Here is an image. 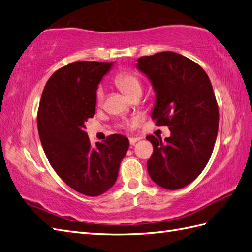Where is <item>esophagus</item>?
<instances>
[{
    "label": "esophagus",
    "instance_id": "1",
    "mask_svg": "<svg viewBox=\"0 0 252 252\" xmlns=\"http://www.w3.org/2000/svg\"><path fill=\"white\" fill-rule=\"evenodd\" d=\"M138 140H139L138 137H130V138H128V142H130L131 145H134L136 142H138Z\"/></svg>",
    "mask_w": 252,
    "mask_h": 252
}]
</instances>
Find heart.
<instances>
[{"mask_svg":"<svg viewBox=\"0 0 252 252\" xmlns=\"http://www.w3.org/2000/svg\"><path fill=\"white\" fill-rule=\"evenodd\" d=\"M114 81L116 86L124 91L128 97L142 93L143 83L139 76L131 71H122L115 76ZM105 98V92L102 87H98L95 91V102L98 105H102Z\"/></svg>","mask_w":252,"mask_h":252,"instance_id":"b5f03b06","label":"heart"}]
</instances>
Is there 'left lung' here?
Here are the masks:
<instances>
[{
    "label": "left lung",
    "mask_w": 252,
    "mask_h": 252,
    "mask_svg": "<svg viewBox=\"0 0 252 252\" xmlns=\"http://www.w3.org/2000/svg\"><path fill=\"white\" fill-rule=\"evenodd\" d=\"M137 61L156 91L151 118L171 130L164 140L146 137L154 146L149 176L162 188L180 189L203 172L214 150L219 109L212 83L197 63L176 52H158Z\"/></svg>",
    "instance_id": "obj_1"
}]
</instances>
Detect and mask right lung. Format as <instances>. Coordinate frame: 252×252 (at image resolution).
Returning <instances> with one entry per match:
<instances>
[{
	"label": "right lung",
	"mask_w": 252,
	"mask_h": 252,
	"mask_svg": "<svg viewBox=\"0 0 252 252\" xmlns=\"http://www.w3.org/2000/svg\"><path fill=\"white\" fill-rule=\"evenodd\" d=\"M112 62L76 61L58 69L44 88L37 128L45 155L59 177L88 196L109 190L128 149L127 137L109 135L92 146L85 122L95 114V91Z\"/></svg>",
	"instance_id": "1"
}]
</instances>
